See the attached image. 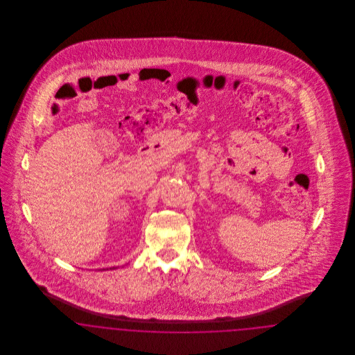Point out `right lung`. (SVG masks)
<instances>
[{"label":"right lung","instance_id":"1","mask_svg":"<svg viewBox=\"0 0 355 355\" xmlns=\"http://www.w3.org/2000/svg\"><path fill=\"white\" fill-rule=\"evenodd\" d=\"M113 269H114V268H113Z\"/></svg>","mask_w":355,"mask_h":355}]
</instances>
